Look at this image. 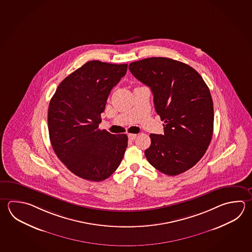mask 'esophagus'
<instances>
[{
	"label": "esophagus",
	"instance_id": "34e87169",
	"mask_svg": "<svg viewBox=\"0 0 252 252\" xmlns=\"http://www.w3.org/2000/svg\"><path fill=\"white\" fill-rule=\"evenodd\" d=\"M136 136H137V134H135V133H128V139L129 140H131V141L135 140Z\"/></svg>",
	"mask_w": 252,
	"mask_h": 252
}]
</instances>
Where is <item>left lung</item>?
<instances>
[{
  "label": "left lung",
  "mask_w": 252,
  "mask_h": 252,
  "mask_svg": "<svg viewBox=\"0 0 252 252\" xmlns=\"http://www.w3.org/2000/svg\"><path fill=\"white\" fill-rule=\"evenodd\" d=\"M135 78L149 86L155 109L164 121V134L151 133L148 161L167 176L196 165L213 134V100L199 73L186 63L152 57L129 64Z\"/></svg>",
  "instance_id": "1"
}]
</instances>
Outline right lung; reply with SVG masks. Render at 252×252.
<instances>
[{"label":"right lung","mask_w":252,"mask_h":252,"mask_svg":"<svg viewBox=\"0 0 252 252\" xmlns=\"http://www.w3.org/2000/svg\"><path fill=\"white\" fill-rule=\"evenodd\" d=\"M127 70V64L91 61L58 86L48 109V129L61 161L83 179L111 176L124 157L127 135L99 129L110 91Z\"/></svg>","instance_id":"add662e5"}]
</instances>
